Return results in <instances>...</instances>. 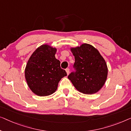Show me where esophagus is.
Listing matches in <instances>:
<instances>
[{
    "mask_svg": "<svg viewBox=\"0 0 131 131\" xmlns=\"http://www.w3.org/2000/svg\"><path fill=\"white\" fill-rule=\"evenodd\" d=\"M66 73H67V75L69 74V68H67V69H66Z\"/></svg>",
    "mask_w": 131,
    "mask_h": 131,
    "instance_id": "1",
    "label": "esophagus"
}]
</instances>
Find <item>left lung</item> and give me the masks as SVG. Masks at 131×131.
Listing matches in <instances>:
<instances>
[{
	"instance_id": "8db88e82",
	"label": "left lung",
	"mask_w": 131,
	"mask_h": 131,
	"mask_svg": "<svg viewBox=\"0 0 131 131\" xmlns=\"http://www.w3.org/2000/svg\"><path fill=\"white\" fill-rule=\"evenodd\" d=\"M75 57L76 72L68 76L75 88L85 94H93L104 85L107 78L108 68L98 50L87 43L71 48Z\"/></svg>"
}]
</instances>
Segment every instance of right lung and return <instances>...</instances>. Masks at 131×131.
<instances>
[{
	"label": "right lung",
	"instance_id": "add662e5",
	"mask_svg": "<svg viewBox=\"0 0 131 131\" xmlns=\"http://www.w3.org/2000/svg\"><path fill=\"white\" fill-rule=\"evenodd\" d=\"M56 47L47 44L36 49L28 60L25 77L29 89L38 96H47L56 91L59 82L67 75L55 58Z\"/></svg>",
	"mask_w": 131,
	"mask_h": 131
}]
</instances>
